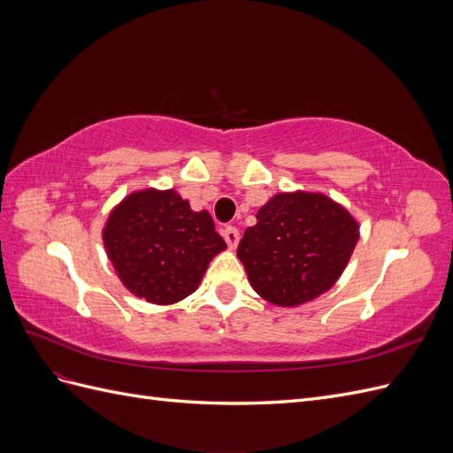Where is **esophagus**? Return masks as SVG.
<instances>
[{"instance_id":"obj_1","label":"esophagus","mask_w":453,"mask_h":453,"mask_svg":"<svg viewBox=\"0 0 453 453\" xmlns=\"http://www.w3.org/2000/svg\"><path fill=\"white\" fill-rule=\"evenodd\" d=\"M223 238H225V242L228 243L230 250H236V245H238V242H240V230H238L236 226H226V228L223 230Z\"/></svg>"}]
</instances>
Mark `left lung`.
<instances>
[{"label":"left lung","mask_w":453,"mask_h":453,"mask_svg":"<svg viewBox=\"0 0 453 453\" xmlns=\"http://www.w3.org/2000/svg\"><path fill=\"white\" fill-rule=\"evenodd\" d=\"M359 240L344 205L321 193H280L243 232L238 258L253 289L272 304L293 308L326 293Z\"/></svg>","instance_id":"8db88e82"}]
</instances>
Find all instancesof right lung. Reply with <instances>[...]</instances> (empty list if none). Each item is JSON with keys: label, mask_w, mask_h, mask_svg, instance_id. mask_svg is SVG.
Here are the masks:
<instances>
[{"label": "right lung", "mask_w": 453, "mask_h": 453, "mask_svg": "<svg viewBox=\"0 0 453 453\" xmlns=\"http://www.w3.org/2000/svg\"><path fill=\"white\" fill-rule=\"evenodd\" d=\"M102 236L122 285L160 306L195 293L211 258L226 250L211 215L193 211L172 188L128 195L109 213Z\"/></svg>", "instance_id": "right-lung-1"}]
</instances>
